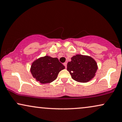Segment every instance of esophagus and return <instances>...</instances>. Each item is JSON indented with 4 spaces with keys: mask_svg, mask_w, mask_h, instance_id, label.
<instances>
[{
    "mask_svg": "<svg viewBox=\"0 0 122 122\" xmlns=\"http://www.w3.org/2000/svg\"><path fill=\"white\" fill-rule=\"evenodd\" d=\"M63 65H64V66H65L66 68H67V63H66V62L64 63H63Z\"/></svg>",
    "mask_w": 122,
    "mask_h": 122,
    "instance_id": "1",
    "label": "esophagus"
}]
</instances>
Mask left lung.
<instances>
[{
  "mask_svg": "<svg viewBox=\"0 0 122 122\" xmlns=\"http://www.w3.org/2000/svg\"><path fill=\"white\" fill-rule=\"evenodd\" d=\"M98 66L91 56L77 54L71 58L67 63V71L74 80L80 82H87L95 76Z\"/></svg>",
  "mask_w": 122,
  "mask_h": 122,
  "instance_id": "8db88e82",
  "label": "left lung"
}]
</instances>
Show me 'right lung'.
Listing matches in <instances>:
<instances>
[{
    "instance_id": "right-lung-1",
    "label": "right lung",
    "mask_w": 122,
    "mask_h": 122,
    "mask_svg": "<svg viewBox=\"0 0 122 122\" xmlns=\"http://www.w3.org/2000/svg\"><path fill=\"white\" fill-rule=\"evenodd\" d=\"M65 67L57 58L46 55L35 60L31 64L30 72L33 77L41 84L50 83L57 78Z\"/></svg>"
}]
</instances>
